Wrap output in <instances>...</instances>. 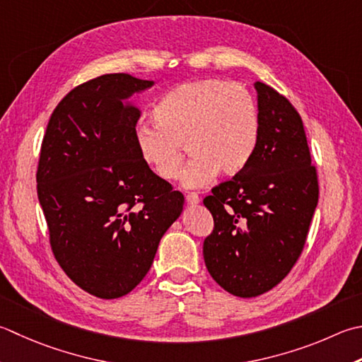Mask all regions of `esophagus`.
Segmentation results:
<instances>
[{
  "label": "esophagus",
  "instance_id": "34e87169",
  "mask_svg": "<svg viewBox=\"0 0 362 362\" xmlns=\"http://www.w3.org/2000/svg\"><path fill=\"white\" fill-rule=\"evenodd\" d=\"M187 202H188L189 205H196V204L201 202V197L197 196L196 193H188V194H187Z\"/></svg>",
  "mask_w": 362,
  "mask_h": 362
}]
</instances>
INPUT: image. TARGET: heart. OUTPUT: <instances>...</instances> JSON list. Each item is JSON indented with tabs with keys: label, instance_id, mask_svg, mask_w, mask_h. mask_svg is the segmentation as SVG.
Returning a JSON list of instances; mask_svg holds the SVG:
<instances>
[{
	"label": "heart",
	"instance_id": "1",
	"mask_svg": "<svg viewBox=\"0 0 362 362\" xmlns=\"http://www.w3.org/2000/svg\"><path fill=\"white\" fill-rule=\"evenodd\" d=\"M155 127L141 125L134 144L158 179L182 173L185 147L189 165L183 185L202 187L219 175H237L250 165L259 141V112L242 84L216 78L188 81L168 90L152 110Z\"/></svg>",
	"mask_w": 362,
	"mask_h": 362
}]
</instances>
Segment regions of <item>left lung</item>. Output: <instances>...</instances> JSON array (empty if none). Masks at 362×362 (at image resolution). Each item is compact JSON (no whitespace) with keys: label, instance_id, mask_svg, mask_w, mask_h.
<instances>
[{"label":"left lung","instance_id":"8db88e82","mask_svg":"<svg viewBox=\"0 0 362 362\" xmlns=\"http://www.w3.org/2000/svg\"><path fill=\"white\" fill-rule=\"evenodd\" d=\"M259 141L242 173L211 188L204 205L214 230L204 240L209 273L226 292L252 298L276 287L306 243L318 202L317 169L298 111L265 83L254 84Z\"/></svg>","mask_w":362,"mask_h":362}]
</instances>
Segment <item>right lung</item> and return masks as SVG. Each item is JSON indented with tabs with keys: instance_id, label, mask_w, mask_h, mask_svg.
<instances>
[{
	"instance_id": "right-lung-1",
	"label": "right lung",
	"mask_w": 362,
	"mask_h": 362,
	"mask_svg": "<svg viewBox=\"0 0 362 362\" xmlns=\"http://www.w3.org/2000/svg\"><path fill=\"white\" fill-rule=\"evenodd\" d=\"M153 81L106 74L74 88L42 139L37 196L59 267L97 298L144 279L185 197L158 179L134 144L139 110L125 106Z\"/></svg>"
}]
</instances>
